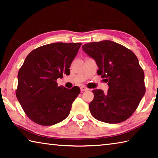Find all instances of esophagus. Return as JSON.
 <instances>
[{
  "label": "esophagus",
  "mask_w": 158,
  "mask_h": 158,
  "mask_svg": "<svg viewBox=\"0 0 158 158\" xmlns=\"http://www.w3.org/2000/svg\"><path fill=\"white\" fill-rule=\"evenodd\" d=\"M80 89H81V92H83V91H85V90H88V89L86 87H85V86H84V85H82V86H81V88H80Z\"/></svg>",
  "instance_id": "obj_1"
}]
</instances>
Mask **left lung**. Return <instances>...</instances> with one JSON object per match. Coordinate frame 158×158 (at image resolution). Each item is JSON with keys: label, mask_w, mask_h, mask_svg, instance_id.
I'll return each instance as SVG.
<instances>
[{"label": "left lung", "mask_w": 158, "mask_h": 158, "mask_svg": "<svg viewBox=\"0 0 158 158\" xmlns=\"http://www.w3.org/2000/svg\"><path fill=\"white\" fill-rule=\"evenodd\" d=\"M83 51L94 58L98 75L107 82V93L93 90L89 104L95 119L107 123L126 121L138 107L145 94L144 73L132 51L116 42L104 40L85 44Z\"/></svg>", "instance_id": "obj_1"}]
</instances>
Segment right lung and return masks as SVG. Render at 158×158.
Here are the masks:
<instances>
[{
  "instance_id": "obj_1",
  "label": "right lung",
  "mask_w": 158,
  "mask_h": 158,
  "mask_svg": "<svg viewBox=\"0 0 158 158\" xmlns=\"http://www.w3.org/2000/svg\"><path fill=\"white\" fill-rule=\"evenodd\" d=\"M81 45V42L46 44L26 56L18 73L16 96L32 121L49 126L68 116L80 89L58 86L56 80L70 73L69 67Z\"/></svg>"
}]
</instances>
